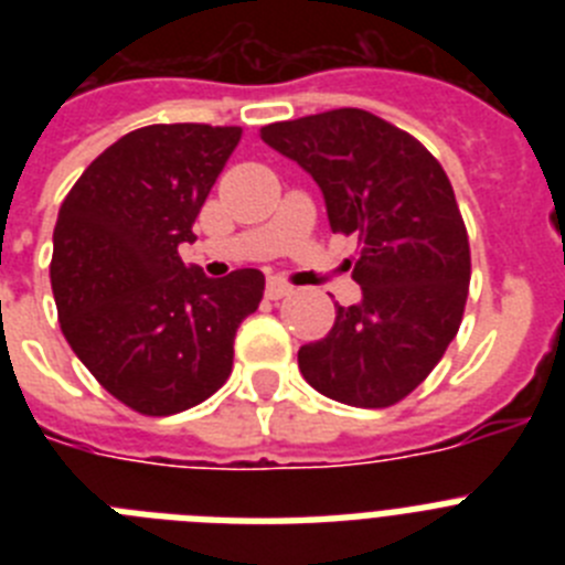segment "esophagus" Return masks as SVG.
Instances as JSON below:
<instances>
[{
    "label": "esophagus",
    "mask_w": 565,
    "mask_h": 565,
    "mask_svg": "<svg viewBox=\"0 0 565 565\" xmlns=\"http://www.w3.org/2000/svg\"><path fill=\"white\" fill-rule=\"evenodd\" d=\"M266 294L271 299H282V297H291L294 294V286L291 282H286V279H279V277H271L268 279V286H266Z\"/></svg>",
    "instance_id": "1"
}]
</instances>
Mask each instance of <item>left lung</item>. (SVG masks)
<instances>
[{"label": "left lung", "instance_id": "obj_1", "mask_svg": "<svg viewBox=\"0 0 565 565\" xmlns=\"http://www.w3.org/2000/svg\"><path fill=\"white\" fill-rule=\"evenodd\" d=\"M259 138L326 194L337 234H356L362 302L337 306L328 337L299 348L313 391L351 407H391L441 362L469 291V237L441 163L411 132L342 107L268 124Z\"/></svg>", "mask_w": 565, "mask_h": 565}]
</instances>
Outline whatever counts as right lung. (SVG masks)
Masks as SVG:
<instances>
[{"label":"right lung","mask_w":565,"mask_h":565,"mask_svg":"<svg viewBox=\"0 0 565 565\" xmlns=\"http://www.w3.org/2000/svg\"><path fill=\"white\" fill-rule=\"evenodd\" d=\"M239 135L209 124L132 129L58 209L50 259L58 326L104 391L143 416H172L221 391L234 333L266 291L257 268L212 279L178 254Z\"/></svg>","instance_id":"right-lung-1"}]
</instances>
